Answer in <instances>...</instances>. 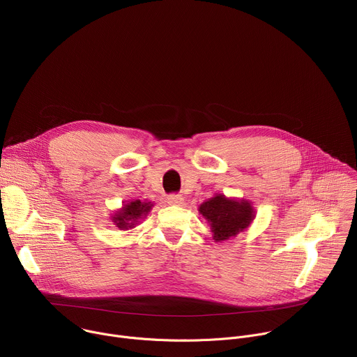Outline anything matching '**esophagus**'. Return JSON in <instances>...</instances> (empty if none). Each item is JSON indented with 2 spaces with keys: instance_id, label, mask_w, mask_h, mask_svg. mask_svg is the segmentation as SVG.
Returning <instances> with one entry per match:
<instances>
[{
  "instance_id": "1",
  "label": "esophagus",
  "mask_w": 357,
  "mask_h": 357,
  "mask_svg": "<svg viewBox=\"0 0 357 357\" xmlns=\"http://www.w3.org/2000/svg\"><path fill=\"white\" fill-rule=\"evenodd\" d=\"M182 202H183L182 195L172 193V195H169V196H168V203H169V205H181Z\"/></svg>"
}]
</instances>
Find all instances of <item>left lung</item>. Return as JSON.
Listing matches in <instances>:
<instances>
[{
	"instance_id": "1",
	"label": "left lung",
	"mask_w": 357,
	"mask_h": 357,
	"mask_svg": "<svg viewBox=\"0 0 357 357\" xmlns=\"http://www.w3.org/2000/svg\"><path fill=\"white\" fill-rule=\"evenodd\" d=\"M199 212L209 222L216 241L227 240L243 231L254 218V211L247 200L237 202L223 195L202 203Z\"/></svg>"
}]
</instances>
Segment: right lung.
<instances>
[{
    "mask_svg": "<svg viewBox=\"0 0 357 357\" xmlns=\"http://www.w3.org/2000/svg\"><path fill=\"white\" fill-rule=\"evenodd\" d=\"M151 206H152L151 202H141V200L130 202L119 213L114 215L113 222L120 230H128L134 227L138 219H141L151 211Z\"/></svg>",
    "mask_w": 357,
    "mask_h": 357,
    "instance_id": "1",
    "label": "right lung"
}]
</instances>
